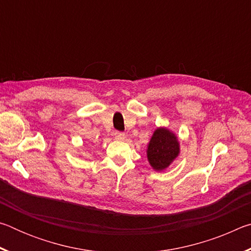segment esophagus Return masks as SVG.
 <instances>
[{"label":"esophagus","instance_id":"34e87169","mask_svg":"<svg viewBox=\"0 0 251 251\" xmlns=\"http://www.w3.org/2000/svg\"><path fill=\"white\" fill-rule=\"evenodd\" d=\"M126 137V135L124 133H122V131H116L115 133V138L118 139V141H124Z\"/></svg>","mask_w":251,"mask_h":251}]
</instances>
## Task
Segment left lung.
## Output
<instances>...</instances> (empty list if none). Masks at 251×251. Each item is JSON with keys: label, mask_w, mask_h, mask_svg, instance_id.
<instances>
[{"label": "left lung", "mask_w": 251, "mask_h": 251, "mask_svg": "<svg viewBox=\"0 0 251 251\" xmlns=\"http://www.w3.org/2000/svg\"><path fill=\"white\" fill-rule=\"evenodd\" d=\"M177 136L167 128L160 127L152 134L147 147V158L155 171H164L179 155Z\"/></svg>", "instance_id": "8db88e82"}]
</instances>
